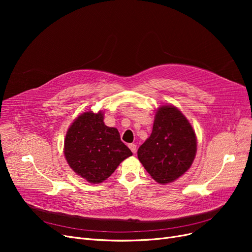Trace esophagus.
Listing matches in <instances>:
<instances>
[{
	"mask_svg": "<svg viewBox=\"0 0 252 252\" xmlns=\"http://www.w3.org/2000/svg\"><path fill=\"white\" fill-rule=\"evenodd\" d=\"M128 147H129V149L131 150V152H133L134 154L137 152V145L136 144H129Z\"/></svg>",
	"mask_w": 252,
	"mask_h": 252,
	"instance_id": "esophagus-1",
	"label": "esophagus"
}]
</instances>
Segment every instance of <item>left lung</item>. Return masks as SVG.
<instances>
[{"mask_svg": "<svg viewBox=\"0 0 252 252\" xmlns=\"http://www.w3.org/2000/svg\"><path fill=\"white\" fill-rule=\"evenodd\" d=\"M197 151L195 131L173 105L157 109L152 133L138 150V158L159 184L176 181L190 168Z\"/></svg>", "mask_w": 252, "mask_h": 252, "instance_id": "obj_1", "label": "left lung"}]
</instances>
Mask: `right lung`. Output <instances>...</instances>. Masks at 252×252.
Segmentation results:
<instances>
[{"mask_svg":"<svg viewBox=\"0 0 252 252\" xmlns=\"http://www.w3.org/2000/svg\"><path fill=\"white\" fill-rule=\"evenodd\" d=\"M103 115L102 111L81 114L69 126L64 141V155L70 168L92 184L109 178L119 163L133 155L117 128L105 126Z\"/></svg>","mask_w":252,"mask_h":252,"instance_id":"add662e5","label":"right lung"}]
</instances>
